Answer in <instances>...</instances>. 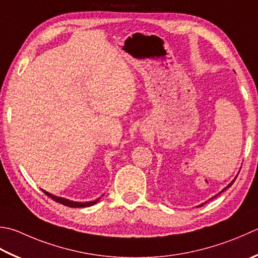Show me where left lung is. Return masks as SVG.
I'll list each match as a JSON object with an SVG mask.
<instances>
[{"mask_svg":"<svg viewBox=\"0 0 258 258\" xmlns=\"http://www.w3.org/2000/svg\"><path fill=\"white\" fill-rule=\"evenodd\" d=\"M236 178H237V175H236V176H235V179H234V180H233V181H231V182H230V183H229V184H228V185H227V186H225V188H224V189H223V190H221V191H220V192H219V194H217V195H216V196H214V197H213V198H210V199H209V200H208V201H210V200H211V199H214V198H216V197H217V196H219V195H220V194H223V192H224V191H225V190H227V189H228V188H229V186H231V185H233V183H234V182H235V180H236ZM208 201H206V203H203V204H201V205H199V206H197V207H201V206H204V205H205V204H207V203H208Z\"/></svg>","mask_w":258,"mask_h":258,"instance_id":"obj_1","label":"left lung"}]
</instances>
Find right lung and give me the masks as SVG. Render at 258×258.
<instances>
[{
    "instance_id": "1",
    "label": "right lung",
    "mask_w": 258,
    "mask_h": 258,
    "mask_svg": "<svg viewBox=\"0 0 258 258\" xmlns=\"http://www.w3.org/2000/svg\"><path fill=\"white\" fill-rule=\"evenodd\" d=\"M43 192L47 195L48 197H50L52 200H54L55 203H59V204H62L63 206H67V207H70V208H85V207H90V206H94L95 204H97L98 201L100 200V198L102 197H99V198H97L96 200H93V201H86V203H78V201H73V200H69V199H66V198H61V197H57L54 195H51L47 192V191L42 190Z\"/></svg>"
}]
</instances>
